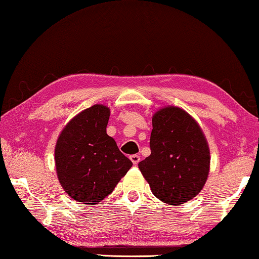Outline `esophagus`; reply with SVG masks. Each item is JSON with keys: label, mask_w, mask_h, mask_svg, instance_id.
<instances>
[{"label": "esophagus", "mask_w": 259, "mask_h": 259, "mask_svg": "<svg viewBox=\"0 0 259 259\" xmlns=\"http://www.w3.org/2000/svg\"><path fill=\"white\" fill-rule=\"evenodd\" d=\"M130 160H131V161H133L134 165L136 166V165H138V162L141 161V155H139V154H133V155H130Z\"/></svg>", "instance_id": "obj_1"}]
</instances>
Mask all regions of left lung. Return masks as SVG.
Segmentation results:
<instances>
[{"instance_id": "1", "label": "left lung", "mask_w": 259, "mask_h": 259, "mask_svg": "<svg viewBox=\"0 0 259 259\" xmlns=\"http://www.w3.org/2000/svg\"><path fill=\"white\" fill-rule=\"evenodd\" d=\"M151 154L138 163L154 196L180 205L202 190L210 171V150L194 118L174 106L152 117Z\"/></svg>"}]
</instances>
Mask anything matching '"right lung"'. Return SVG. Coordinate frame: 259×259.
<instances>
[{
	"instance_id": "obj_1",
	"label": "right lung",
	"mask_w": 259,
	"mask_h": 259,
	"mask_svg": "<svg viewBox=\"0 0 259 259\" xmlns=\"http://www.w3.org/2000/svg\"><path fill=\"white\" fill-rule=\"evenodd\" d=\"M110 110L94 105L64 126L55 146L56 173L77 202L94 205L112 194L133 162L106 133Z\"/></svg>"
}]
</instances>
